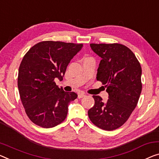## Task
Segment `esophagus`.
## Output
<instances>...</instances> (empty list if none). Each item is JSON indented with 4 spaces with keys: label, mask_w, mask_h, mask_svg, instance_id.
<instances>
[{
    "label": "esophagus",
    "mask_w": 159,
    "mask_h": 159,
    "mask_svg": "<svg viewBox=\"0 0 159 159\" xmlns=\"http://www.w3.org/2000/svg\"><path fill=\"white\" fill-rule=\"evenodd\" d=\"M86 96V95H85L84 93H79V95H78V98H83V97H85Z\"/></svg>",
    "instance_id": "1"
}]
</instances>
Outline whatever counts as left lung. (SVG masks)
<instances>
[{"mask_svg": "<svg viewBox=\"0 0 159 159\" xmlns=\"http://www.w3.org/2000/svg\"><path fill=\"white\" fill-rule=\"evenodd\" d=\"M90 46L101 58L97 70L98 80L106 85L108 100L93 96L95 104L88 111L91 122L106 131L119 128L129 119L141 93V67L134 53L118 43Z\"/></svg>", "mask_w": 159, "mask_h": 159, "instance_id": "8db88e82", "label": "left lung"}]
</instances>
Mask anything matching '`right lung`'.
Wrapping results in <instances>:
<instances>
[{
	"instance_id": "right-lung-1",
	"label": "right lung",
	"mask_w": 159,
	"mask_h": 159,
	"mask_svg": "<svg viewBox=\"0 0 159 159\" xmlns=\"http://www.w3.org/2000/svg\"><path fill=\"white\" fill-rule=\"evenodd\" d=\"M83 44L42 41L27 52L18 70V87L28 118L43 128L56 126L65 120L70 101L78 95L66 92L54 80H63L70 61Z\"/></svg>"
}]
</instances>
